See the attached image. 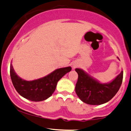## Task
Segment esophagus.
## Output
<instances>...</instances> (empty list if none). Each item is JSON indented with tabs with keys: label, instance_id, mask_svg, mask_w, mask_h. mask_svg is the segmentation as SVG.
I'll return each instance as SVG.
<instances>
[{
	"label": "esophagus",
	"instance_id": "obj_1",
	"mask_svg": "<svg viewBox=\"0 0 131 131\" xmlns=\"http://www.w3.org/2000/svg\"><path fill=\"white\" fill-rule=\"evenodd\" d=\"M74 68H75V67H74Z\"/></svg>",
	"mask_w": 131,
	"mask_h": 131
}]
</instances>
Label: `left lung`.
Masks as SVG:
<instances>
[{"instance_id": "1", "label": "left lung", "mask_w": 131, "mask_h": 131, "mask_svg": "<svg viewBox=\"0 0 131 131\" xmlns=\"http://www.w3.org/2000/svg\"><path fill=\"white\" fill-rule=\"evenodd\" d=\"M75 71L78 75L75 86L77 95L82 101L90 105H101L111 100L119 91L123 79L122 71L111 83L103 84L82 70L76 68Z\"/></svg>"}]
</instances>
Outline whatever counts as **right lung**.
Wrapping results in <instances>:
<instances>
[{"label": "right lung", "instance_id": "right-lung-1", "mask_svg": "<svg viewBox=\"0 0 131 131\" xmlns=\"http://www.w3.org/2000/svg\"><path fill=\"white\" fill-rule=\"evenodd\" d=\"M71 70L70 67L59 68L43 78L26 81L16 75L12 64H10V75L14 86L22 97L33 102H39L51 96L58 82Z\"/></svg>", "mask_w": 131, "mask_h": 131}]
</instances>
